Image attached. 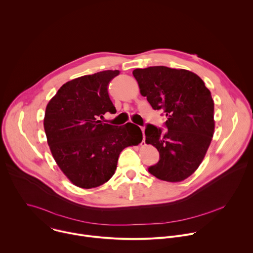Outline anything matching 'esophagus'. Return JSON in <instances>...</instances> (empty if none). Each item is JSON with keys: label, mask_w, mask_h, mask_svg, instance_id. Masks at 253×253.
Segmentation results:
<instances>
[{"label": "esophagus", "mask_w": 253, "mask_h": 253, "mask_svg": "<svg viewBox=\"0 0 253 253\" xmlns=\"http://www.w3.org/2000/svg\"><path fill=\"white\" fill-rule=\"evenodd\" d=\"M141 130H142V133H143V142H144V140H145V136H144V127H141Z\"/></svg>", "instance_id": "obj_1"}]
</instances>
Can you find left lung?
Returning <instances> with one entry per match:
<instances>
[{"mask_svg":"<svg viewBox=\"0 0 253 253\" xmlns=\"http://www.w3.org/2000/svg\"><path fill=\"white\" fill-rule=\"evenodd\" d=\"M133 76L141 95L167 117L168 130L150 124L145 129V142L160 154L148 171L163 181H183L199 167L213 137L211 93L198 75L184 69L154 66L135 69Z\"/></svg>","mask_w":253,"mask_h":253,"instance_id":"1","label":"left lung"}]
</instances>
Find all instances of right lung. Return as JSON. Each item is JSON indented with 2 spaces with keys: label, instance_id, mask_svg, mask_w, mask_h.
Instances as JSON below:
<instances>
[{
  "label": "right lung",
  "instance_id": "right-lung-1",
  "mask_svg": "<svg viewBox=\"0 0 253 253\" xmlns=\"http://www.w3.org/2000/svg\"><path fill=\"white\" fill-rule=\"evenodd\" d=\"M107 70L65 83L49 101L44 129L51 153L74 185L90 189L109 180L121 151L142 141V131L132 123L113 126L99 120L116 113L108 85L119 75Z\"/></svg>",
  "mask_w": 253,
  "mask_h": 253
}]
</instances>
